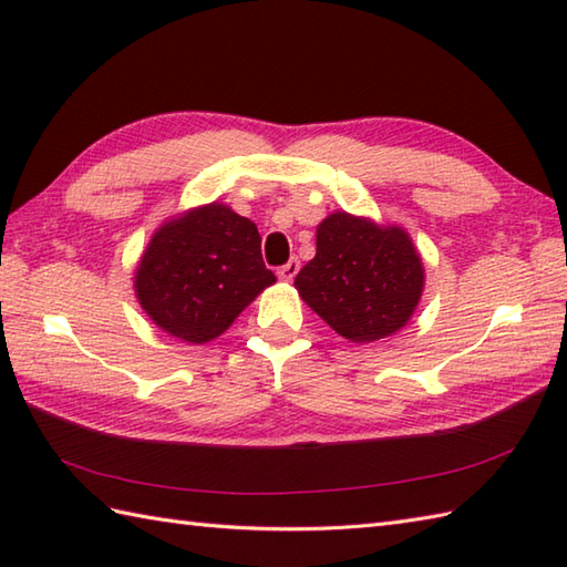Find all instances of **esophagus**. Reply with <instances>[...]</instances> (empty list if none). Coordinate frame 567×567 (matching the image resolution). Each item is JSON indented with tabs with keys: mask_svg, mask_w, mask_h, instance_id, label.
<instances>
[{
	"mask_svg": "<svg viewBox=\"0 0 567 567\" xmlns=\"http://www.w3.org/2000/svg\"><path fill=\"white\" fill-rule=\"evenodd\" d=\"M297 272H299V260L290 258L280 270H277V277H280V280H285V282H290V280H295Z\"/></svg>",
	"mask_w": 567,
	"mask_h": 567,
	"instance_id": "34e87169",
	"label": "esophagus"
}]
</instances>
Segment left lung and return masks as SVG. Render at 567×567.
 <instances>
[{"instance_id":"8db88e82","label":"left lung","mask_w":567,"mask_h":567,"mask_svg":"<svg viewBox=\"0 0 567 567\" xmlns=\"http://www.w3.org/2000/svg\"><path fill=\"white\" fill-rule=\"evenodd\" d=\"M305 302L355 343L384 339L414 315L424 265L402 228L336 212L317 228V256L295 277Z\"/></svg>"}]
</instances>
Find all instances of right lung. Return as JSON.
I'll list each match as a JSON object with an SVG mask.
<instances>
[{"label":"right lung","mask_w":567,"mask_h":567,"mask_svg":"<svg viewBox=\"0 0 567 567\" xmlns=\"http://www.w3.org/2000/svg\"><path fill=\"white\" fill-rule=\"evenodd\" d=\"M272 282L256 224L224 204L158 228L136 270L141 307L187 343L216 339Z\"/></svg>","instance_id":"1"}]
</instances>
